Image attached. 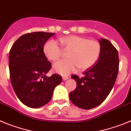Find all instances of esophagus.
<instances>
[{
    "label": "esophagus",
    "mask_w": 131,
    "mask_h": 131,
    "mask_svg": "<svg viewBox=\"0 0 131 131\" xmlns=\"http://www.w3.org/2000/svg\"><path fill=\"white\" fill-rule=\"evenodd\" d=\"M68 78H69V77H68V76H63V81H65V80H68Z\"/></svg>",
    "instance_id": "34e87169"
}]
</instances>
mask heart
Wrapping results in <instances>:
<instances>
[{"label":"heart","mask_w":131,"mask_h":131,"mask_svg":"<svg viewBox=\"0 0 131 131\" xmlns=\"http://www.w3.org/2000/svg\"><path fill=\"white\" fill-rule=\"evenodd\" d=\"M64 51H68L67 60L57 61L53 65V69L57 74L67 76L79 68L87 70L95 64L101 53V46L95 40L76 35L64 36L59 39ZM43 53L47 59L55 61L59 59L62 50L58 43L49 40L43 46Z\"/></svg>","instance_id":"obj_1"}]
</instances>
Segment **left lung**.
Returning a JSON list of instances; mask_svg holds the SVG:
<instances>
[{
  "label": "left lung",
  "mask_w": 131,
  "mask_h": 131,
  "mask_svg": "<svg viewBox=\"0 0 131 131\" xmlns=\"http://www.w3.org/2000/svg\"><path fill=\"white\" fill-rule=\"evenodd\" d=\"M101 46L99 58L93 67L83 72L81 78L72 75L77 87L69 93L74 105L89 110L100 105L112 89L119 71V55L117 49L109 40L99 39Z\"/></svg>",
  "instance_id": "8db88e82"
}]
</instances>
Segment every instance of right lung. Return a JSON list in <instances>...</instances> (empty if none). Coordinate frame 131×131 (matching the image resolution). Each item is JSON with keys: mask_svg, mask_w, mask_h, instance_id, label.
<instances>
[{"mask_svg": "<svg viewBox=\"0 0 131 131\" xmlns=\"http://www.w3.org/2000/svg\"><path fill=\"white\" fill-rule=\"evenodd\" d=\"M51 32H35L20 36L9 53L11 83L19 101L29 108H37L48 104L55 88L61 83V76L46 74L51 63L43 53V46Z\"/></svg>", "mask_w": 131, "mask_h": 131, "instance_id": "right-lung-1", "label": "right lung"}]
</instances>
